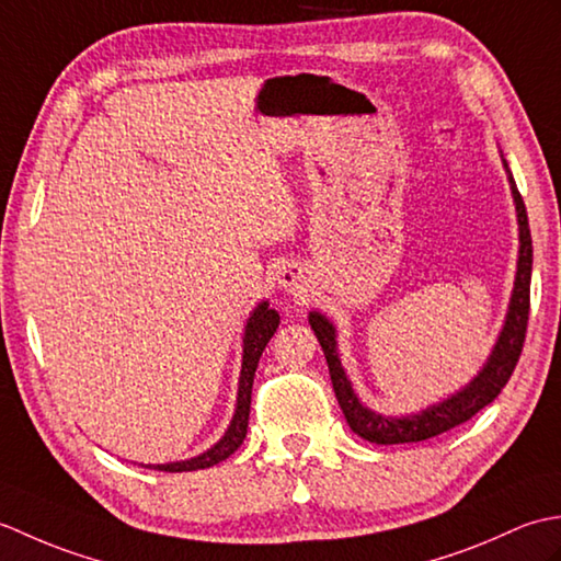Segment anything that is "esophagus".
<instances>
[{"label": "esophagus", "instance_id": "34e87169", "mask_svg": "<svg viewBox=\"0 0 561 561\" xmlns=\"http://www.w3.org/2000/svg\"><path fill=\"white\" fill-rule=\"evenodd\" d=\"M279 284L284 289H287L289 294H294V296H304L308 294V289H306V277H304V272L299 270V267H287L284 270L282 274H279Z\"/></svg>", "mask_w": 561, "mask_h": 561}]
</instances>
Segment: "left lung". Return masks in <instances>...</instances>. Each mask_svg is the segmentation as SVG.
Listing matches in <instances>:
<instances>
[{
  "label": "left lung",
  "mask_w": 561,
  "mask_h": 561,
  "mask_svg": "<svg viewBox=\"0 0 561 561\" xmlns=\"http://www.w3.org/2000/svg\"><path fill=\"white\" fill-rule=\"evenodd\" d=\"M508 181H511V190H514L518 226H520V255H518L516 287H514V296H511L506 325L490 356V362H486L480 376L474 378L468 388L460 390L458 396H453L440 404H434V408L424 410L422 414L400 416V420L398 416H383L366 410L359 402V398L354 396L347 376H344V368L340 364V356L335 350V328H332L320 313L308 316L320 347H323L332 388H335V398L340 402L344 416H347V424L352 426L354 434L371 440V444H383V446L426 440L448 432L453 426L472 420V416L482 408H486V404H490L508 383V378L514 374V368L520 359L523 342H526L528 313H530V270H533V241H530L526 205H523V197L518 193L514 178L508 175Z\"/></svg>",
  "instance_id": "8db88e82"
}]
</instances>
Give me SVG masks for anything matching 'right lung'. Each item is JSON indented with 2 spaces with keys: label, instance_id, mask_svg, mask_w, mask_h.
<instances>
[{
  "label": "right lung",
  "instance_id": "1",
  "mask_svg": "<svg viewBox=\"0 0 561 561\" xmlns=\"http://www.w3.org/2000/svg\"><path fill=\"white\" fill-rule=\"evenodd\" d=\"M279 325V313L267 308V304H260L253 316H250L248 325H245V337H243V368H241V386H238V404H236V414L233 422L229 426V432L224 434L217 446L209 448L207 453H202L197 458H190L183 462H171V465H157V470L163 472H190V470H202V468H211L221 460H226L231 453L243 444L245 432H248V416H250V396H253V378H255V368L262 352H265L267 342L272 340L274 332H277Z\"/></svg>",
  "mask_w": 561,
  "mask_h": 561
}]
</instances>
